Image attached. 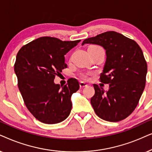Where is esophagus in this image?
Here are the masks:
<instances>
[{"label": "esophagus", "mask_w": 152, "mask_h": 152, "mask_svg": "<svg viewBox=\"0 0 152 152\" xmlns=\"http://www.w3.org/2000/svg\"><path fill=\"white\" fill-rule=\"evenodd\" d=\"M79 86H80V88H86V86H88V85H87L86 83H84V82H80Z\"/></svg>", "instance_id": "esophagus-1"}]
</instances>
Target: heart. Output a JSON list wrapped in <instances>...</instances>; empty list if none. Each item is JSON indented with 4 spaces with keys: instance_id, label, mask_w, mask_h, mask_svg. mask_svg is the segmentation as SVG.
<instances>
[{
    "instance_id": "obj_1",
    "label": "heart",
    "mask_w": 152,
    "mask_h": 152,
    "mask_svg": "<svg viewBox=\"0 0 152 152\" xmlns=\"http://www.w3.org/2000/svg\"><path fill=\"white\" fill-rule=\"evenodd\" d=\"M88 48H91V49H94V50H102L103 48L97 45H91L88 47ZM91 75V73H83V74H80V77L83 78L85 80H88L89 76Z\"/></svg>"
}]
</instances>
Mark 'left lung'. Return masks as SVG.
<instances>
[{"label":"left lung","instance_id":"obj_1","mask_svg":"<svg viewBox=\"0 0 152 152\" xmlns=\"http://www.w3.org/2000/svg\"><path fill=\"white\" fill-rule=\"evenodd\" d=\"M85 44H98L106 52V62L100 82L109 84L104 90L94 84L91 104L102 120L116 122L133 112L138 104L145 83L147 64L142 50L134 40L115 31H108L86 39Z\"/></svg>","mask_w":152,"mask_h":152}]
</instances>
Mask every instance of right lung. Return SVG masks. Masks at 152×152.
<instances>
[{
    "mask_svg": "<svg viewBox=\"0 0 152 152\" xmlns=\"http://www.w3.org/2000/svg\"><path fill=\"white\" fill-rule=\"evenodd\" d=\"M80 40L62 41L42 37L20 48L15 63L18 87L26 106L39 122L53 124L70 114L71 96L79 89L75 78L64 86L54 83L56 76L67 67L64 55Z\"/></svg>",
    "mask_w": 152,
    "mask_h": 152,
    "instance_id": "1",
    "label": "right lung"
}]
</instances>
